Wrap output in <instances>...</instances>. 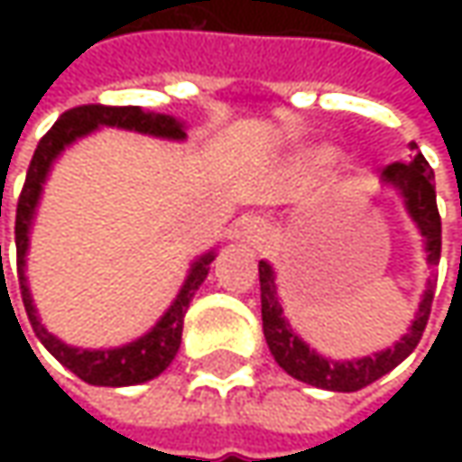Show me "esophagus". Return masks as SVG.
I'll use <instances>...</instances> for the list:
<instances>
[{"label":"esophagus","mask_w":462,"mask_h":462,"mask_svg":"<svg viewBox=\"0 0 462 462\" xmlns=\"http://www.w3.org/2000/svg\"><path fill=\"white\" fill-rule=\"evenodd\" d=\"M267 239H270V231H267V226L262 221H249L244 226V231H241V241L246 246H252L254 252H262L267 246Z\"/></svg>","instance_id":"obj_1"}]
</instances>
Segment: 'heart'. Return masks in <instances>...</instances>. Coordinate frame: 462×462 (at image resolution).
<instances>
[{
	"label": "heart",
	"mask_w": 462,
	"mask_h": 462,
	"mask_svg": "<svg viewBox=\"0 0 462 462\" xmlns=\"http://www.w3.org/2000/svg\"><path fill=\"white\" fill-rule=\"evenodd\" d=\"M337 162H339V152L334 146H316V149H309L306 153H300V159H298L295 167L300 169L303 174L321 177V174L331 171Z\"/></svg>",
	"instance_id": "heart-1"
}]
</instances>
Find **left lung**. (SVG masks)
Segmentation results:
<instances>
[{
  "label": "left lung",
  "mask_w": 462,
  "mask_h": 462,
  "mask_svg": "<svg viewBox=\"0 0 462 462\" xmlns=\"http://www.w3.org/2000/svg\"><path fill=\"white\" fill-rule=\"evenodd\" d=\"M411 162L409 164H391L383 169V182L385 187L396 189L403 208L409 213V218L417 226L419 236L424 241V254H427V291L421 293L419 309L414 313L411 327L406 328V334L401 337L393 346H385L381 352H373L367 357H355V360H334L319 355L309 342H303V337H298L282 310L280 291L275 282V270L270 262H259V293H262V328H264V339L267 346L275 357V363L293 375L295 381L309 383L324 391H337V393H352L360 391L365 385L375 383L385 373H391L396 365H401L419 345L430 309H432V298H435V270L439 264V249H442V223L437 213V195L432 177L435 171L430 169L427 159L421 156L419 146L411 141L409 143Z\"/></svg>",
  "instance_id": "left-lung-1"
}]
</instances>
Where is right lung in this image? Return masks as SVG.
<instances>
[{"instance_id":"add662e5","label":"right lung","mask_w":462,"mask_h":462,"mask_svg":"<svg viewBox=\"0 0 462 462\" xmlns=\"http://www.w3.org/2000/svg\"><path fill=\"white\" fill-rule=\"evenodd\" d=\"M99 128H120V131H134V134L153 135L164 141H185L187 125L182 120L162 113H146L141 107H105V105H81L69 113H63L53 128L41 138L38 149L32 153V162L27 169L25 187L17 203V218H14V241H17V277H20V291H23V303H25L27 319L32 324L35 337L41 345L74 375L89 385H138V383L153 381L162 375L174 360L180 342H182V327H185V313L189 309L192 295L205 282L210 273V262L216 259V249L205 252L189 264L185 282L180 288L171 306L164 310V316L153 324L143 337L120 346H99V349H84V346H71L61 342L56 334H51L43 327L38 309L32 303V293L27 285V249H30V231L35 223V213L41 205L43 185L61 156L71 143H77L84 135L95 134ZM2 262V246H0Z\"/></svg>"}]
</instances>
